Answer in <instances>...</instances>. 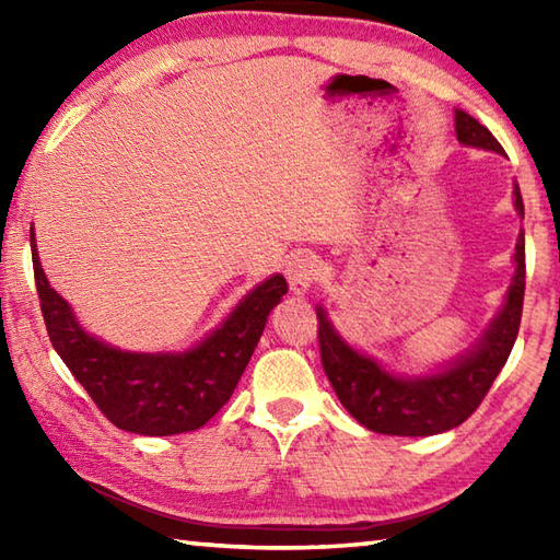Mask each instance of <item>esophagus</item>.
Instances as JSON below:
<instances>
[{
	"mask_svg": "<svg viewBox=\"0 0 560 560\" xmlns=\"http://www.w3.org/2000/svg\"><path fill=\"white\" fill-rule=\"evenodd\" d=\"M319 277V261L315 255H295L287 267V279L293 293H305Z\"/></svg>",
	"mask_w": 560,
	"mask_h": 560,
	"instance_id": "1",
	"label": "esophagus"
}]
</instances>
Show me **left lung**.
<instances>
[{"label":"left lung","instance_id":"left-lung-1","mask_svg":"<svg viewBox=\"0 0 560 560\" xmlns=\"http://www.w3.org/2000/svg\"><path fill=\"white\" fill-rule=\"evenodd\" d=\"M455 132L464 147L505 156L489 129L464 110H455ZM513 195L517 213L525 217L517 185ZM515 261L517 269L501 313L467 353L433 375L397 377L387 373L377 361L351 349L329 323L325 307H317V339L325 375L353 419L373 433L409 438L445 433L467 421L489 395L517 339L525 301V233L517 237Z\"/></svg>","mask_w":560,"mask_h":560}]
</instances>
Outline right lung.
<instances>
[{
	"mask_svg": "<svg viewBox=\"0 0 560 560\" xmlns=\"http://www.w3.org/2000/svg\"><path fill=\"white\" fill-rule=\"evenodd\" d=\"M35 235L31 255L35 289L47 335L105 419L139 435L197 431L231 399L265 331L271 307L289 291L273 273L249 291L217 331L183 353H132L91 337L69 303L50 289L40 267Z\"/></svg>",
	"mask_w": 560,
	"mask_h": 560,
	"instance_id": "1",
	"label": "right lung"
}]
</instances>
